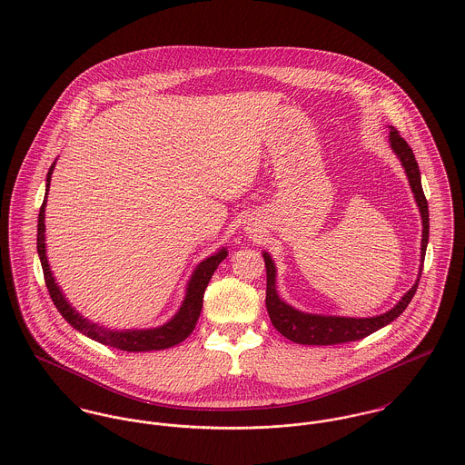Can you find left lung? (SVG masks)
<instances>
[{
  "mask_svg": "<svg viewBox=\"0 0 465 465\" xmlns=\"http://www.w3.org/2000/svg\"><path fill=\"white\" fill-rule=\"evenodd\" d=\"M391 146L394 153L400 156L411 187H412L415 202L420 210L422 217V246H420V257L424 262L426 255V246H428V237H430V215H428V202L422 193L420 185V173L419 165L413 155L412 148L409 143L398 134V130L391 128ZM263 262H265V271H267V289H265V307L267 313L271 317L272 326L289 341L298 342V344H307V346H331V344H342V342H351V341H361L363 337L374 333L376 330L387 326L392 322L396 317H400L409 303L412 302L413 294L417 291L419 282H415L412 289L401 298V302L387 313L376 315V317H365V319H353V317H328V315H310L298 310L289 307L283 303L274 289V263L267 253H263ZM420 278V272H419Z\"/></svg>",
  "mask_w": 465,
  "mask_h": 465,
  "instance_id": "8db88e82",
  "label": "left lung"
}]
</instances>
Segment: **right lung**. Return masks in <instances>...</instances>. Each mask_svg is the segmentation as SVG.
<instances>
[{"label":"right lung","instance_id":"obj_1","mask_svg":"<svg viewBox=\"0 0 465 465\" xmlns=\"http://www.w3.org/2000/svg\"><path fill=\"white\" fill-rule=\"evenodd\" d=\"M54 163L48 171L46 176V196L45 202L41 205V212H39V226H37V252H39V258L43 263V272H45V282L46 287L50 291L53 303L56 310L62 313V317L78 331H82L84 335L91 337L93 341H98L104 346L115 348V350H123V351H158V350H167L171 346H176L178 342L185 341L202 313V307H203V294L207 289L208 282L213 274V271L217 269V265L226 258V250H221L219 253L208 257L203 260L191 282H189V289H187V296L185 302L182 305L180 312L163 326L155 328V330H132V331H108L104 330L93 322H89L87 319H84L76 310L71 309V305L65 302V298L62 296L60 289L56 287L54 280H53L52 271L48 265V258H46V244H45V208H46V198H48V191H50V182H52V173Z\"/></svg>","mask_w":465,"mask_h":465}]
</instances>
